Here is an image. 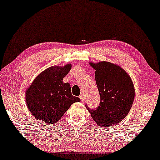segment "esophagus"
<instances>
[{"label":"esophagus","mask_w":160,"mask_h":160,"mask_svg":"<svg viewBox=\"0 0 160 160\" xmlns=\"http://www.w3.org/2000/svg\"><path fill=\"white\" fill-rule=\"evenodd\" d=\"M79 98H80L81 102H84V100H85V98H84V95L83 94H81L79 95Z\"/></svg>","instance_id":"obj_1"}]
</instances>
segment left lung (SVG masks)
Listing matches in <instances>:
<instances>
[{
	"mask_svg": "<svg viewBox=\"0 0 160 160\" xmlns=\"http://www.w3.org/2000/svg\"><path fill=\"white\" fill-rule=\"evenodd\" d=\"M95 70V81L100 96L95 110L86 107L99 126L118 124L125 118L133 104L134 87L131 77L119 65L107 61L89 62Z\"/></svg>",
	"mask_w": 160,
	"mask_h": 160,
	"instance_id": "left-lung-1",
	"label": "left lung"
}]
</instances>
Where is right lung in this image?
<instances>
[{
	"mask_svg": "<svg viewBox=\"0 0 160 160\" xmlns=\"http://www.w3.org/2000/svg\"><path fill=\"white\" fill-rule=\"evenodd\" d=\"M72 68L52 66L42 71L26 90V102L30 112L38 120L53 125L61 118L74 102L80 99L72 95L70 84L63 78Z\"/></svg>",
	"mask_w": 160,
	"mask_h": 160,
	"instance_id": "obj_1",
	"label": "right lung"
}]
</instances>
